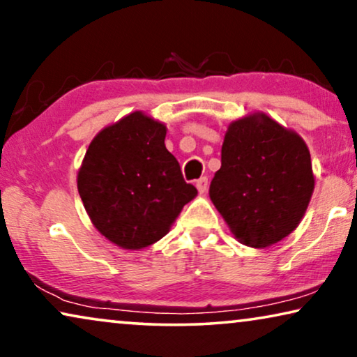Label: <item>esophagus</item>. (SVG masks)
I'll return each mask as SVG.
<instances>
[{
  "mask_svg": "<svg viewBox=\"0 0 357 357\" xmlns=\"http://www.w3.org/2000/svg\"><path fill=\"white\" fill-rule=\"evenodd\" d=\"M195 188H197V190H199L200 194L207 192V189H208V178L204 176V178L197 179V183H195Z\"/></svg>",
  "mask_w": 357,
  "mask_h": 357,
  "instance_id": "obj_1",
  "label": "esophagus"
}]
</instances>
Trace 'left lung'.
Segmentation results:
<instances>
[{
    "instance_id": "left-lung-1",
    "label": "left lung",
    "mask_w": 357,
    "mask_h": 357,
    "mask_svg": "<svg viewBox=\"0 0 357 357\" xmlns=\"http://www.w3.org/2000/svg\"><path fill=\"white\" fill-rule=\"evenodd\" d=\"M314 185L304 139L255 112L228 126L208 194L241 244L265 249L298 228Z\"/></svg>"
}]
</instances>
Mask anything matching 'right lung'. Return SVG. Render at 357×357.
Returning a JSON list of instances; mask_svg holds the SVG:
<instances>
[{"mask_svg": "<svg viewBox=\"0 0 357 357\" xmlns=\"http://www.w3.org/2000/svg\"><path fill=\"white\" fill-rule=\"evenodd\" d=\"M165 137L163 123L129 113L95 135L79 168L77 189L90 222L121 249L157 243L197 195Z\"/></svg>", "mask_w": 357, "mask_h": 357, "instance_id": "add662e5", "label": "right lung"}]
</instances>
